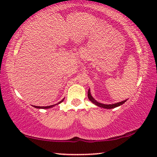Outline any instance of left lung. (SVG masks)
I'll use <instances>...</instances> for the list:
<instances>
[{"instance_id": "1", "label": "left lung", "mask_w": 157, "mask_h": 157, "mask_svg": "<svg viewBox=\"0 0 157 157\" xmlns=\"http://www.w3.org/2000/svg\"><path fill=\"white\" fill-rule=\"evenodd\" d=\"M88 98H89V99L91 101L92 103H94V104H96V106H99V107H101V108H104V109H113V108H116V107L121 106V105L124 104V103L126 101V100H125V101H123L117 103V104H101V103L96 101L94 99L93 97H92V96L91 95V93H90V89H89V91H88Z\"/></svg>"}]
</instances>
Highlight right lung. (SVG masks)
Listing matches in <instances>:
<instances>
[{"label": "right lung", "mask_w": 157, "mask_h": 157, "mask_svg": "<svg viewBox=\"0 0 157 157\" xmlns=\"http://www.w3.org/2000/svg\"><path fill=\"white\" fill-rule=\"evenodd\" d=\"M63 100H61V101L59 102V104H60V103H61L62 101H63ZM53 106H55V105H51V106H33L35 108H38V109H49V108H51V107H53Z\"/></svg>", "instance_id": "1"}]
</instances>
